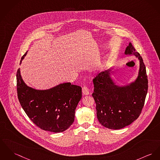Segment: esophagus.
<instances>
[{"instance_id": "esophagus-1", "label": "esophagus", "mask_w": 160, "mask_h": 160, "mask_svg": "<svg viewBox=\"0 0 160 160\" xmlns=\"http://www.w3.org/2000/svg\"><path fill=\"white\" fill-rule=\"evenodd\" d=\"M82 93L83 95H88L90 94V92H89V89L87 87L84 86L83 88H82Z\"/></svg>"}]
</instances>
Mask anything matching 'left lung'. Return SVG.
Here are the masks:
<instances>
[{
  "label": "left lung",
  "instance_id": "8db88e82",
  "mask_svg": "<svg viewBox=\"0 0 160 160\" xmlns=\"http://www.w3.org/2000/svg\"><path fill=\"white\" fill-rule=\"evenodd\" d=\"M124 54L135 56L139 61L138 76L133 81L117 84L112 77V67L101 72L93 80L92 96L96 103L98 119L110 129H121L135 121L141 112L148 93V76L142 57L130 42Z\"/></svg>",
  "mask_w": 160,
  "mask_h": 160
}]
</instances>
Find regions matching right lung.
Returning a JSON list of instances; mask_svg holds the SVG:
<instances>
[{
  "mask_svg": "<svg viewBox=\"0 0 160 160\" xmlns=\"http://www.w3.org/2000/svg\"><path fill=\"white\" fill-rule=\"evenodd\" d=\"M27 52L22 57L20 64ZM18 96L22 108L38 128L54 133L62 132L75 121V110L82 98V88L70 82L39 90L27 85L17 72Z\"/></svg>",
  "mask_w": 160,
  "mask_h": 160,
  "instance_id": "right-lung-1",
  "label": "right lung"
}]
</instances>
